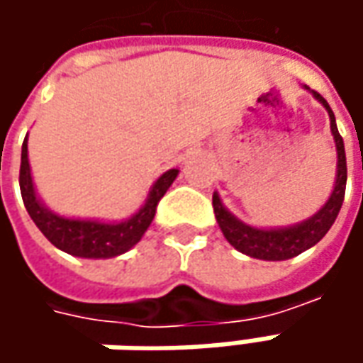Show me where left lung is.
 <instances>
[{
    "label": "left lung",
    "mask_w": 363,
    "mask_h": 363,
    "mask_svg": "<svg viewBox=\"0 0 363 363\" xmlns=\"http://www.w3.org/2000/svg\"><path fill=\"white\" fill-rule=\"evenodd\" d=\"M305 89L311 92L321 105L325 106L329 115L331 135H333L335 151H337V174H335L333 191L328 198V202L323 203L321 210H317L313 216L303 220L299 224L285 226V228H255V226L244 224L224 208L220 196L214 191L212 206H214L218 226L224 234V238L246 257L260 258V260H286V258L297 257L301 252H305L307 248L315 246L328 234V230L333 226L335 218L340 214V210H342L343 196H345V182H347L343 139L340 131H337L335 115H333L331 106L328 105V101L319 92L311 91L309 86H305Z\"/></svg>",
    "instance_id": "obj_1"
}]
</instances>
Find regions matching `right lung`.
<instances>
[{"mask_svg": "<svg viewBox=\"0 0 363 363\" xmlns=\"http://www.w3.org/2000/svg\"><path fill=\"white\" fill-rule=\"evenodd\" d=\"M179 169H167L160 179L151 186L145 203L131 218L121 222H101V220H80L66 218L52 212L44 206L40 196L35 194L32 169L28 161V135L21 145L20 165V189L23 206L30 218L40 228V232L50 242L64 252L80 258H113L125 255L135 244L143 238L147 228L151 226L157 203L165 196V191L174 184Z\"/></svg>", "mask_w": 363, "mask_h": 363, "instance_id": "add662e5", "label": "right lung"}]
</instances>
